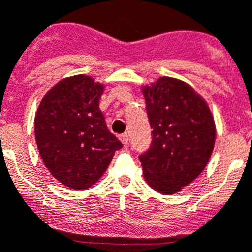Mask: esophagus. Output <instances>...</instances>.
Segmentation results:
<instances>
[{
  "instance_id": "esophagus-1",
  "label": "esophagus",
  "mask_w": 252,
  "mask_h": 252,
  "mask_svg": "<svg viewBox=\"0 0 252 252\" xmlns=\"http://www.w3.org/2000/svg\"><path fill=\"white\" fill-rule=\"evenodd\" d=\"M120 140H121V142L124 144V145H127V144H128V135H127V133H124V135H121V136H120Z\"/></svg>"
}]
</instances>
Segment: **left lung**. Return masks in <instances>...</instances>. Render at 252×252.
<instances>
[{"label":"left lung","mask_w":252,"mask_h":252,"mask_svg":"<svg viewBox=\"0 0 252 252\" xmlns=\"http://www.w3.org/2000/svg\"><path fill=\"white\" fill-rule=\"evenodd\" d=\"M151 144L139 155L144 178L162 194H174L206 168L216 139L213 117L192 87L162 77L144 88Z\"/></svg>","instance_id":"8db88e82"}]
</instances>
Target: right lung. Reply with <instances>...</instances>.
<instances>
[{
  "label": "right lung",
  "mask_w": 252,
  "mask_h": 252,
  "mask_svg": "<svg viewBox=\"0 0 252 252\" xmlns=\"http://www.w3.org/2000/svg\"><path fill=\"white\" fill-rule=\"evenodd\" d=\"M103 86L91 77L60 81L45 94L35 117V139L51 175L69 188H90L122 148L99 110Z\"/></svg>",
  "instance_id": "add662e5"
}]
</instances>
